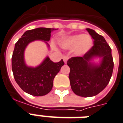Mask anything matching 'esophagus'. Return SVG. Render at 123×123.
Instances as JSON below:
<instances>
[{
  "mask_svg": "<svg viewBox=\"0 0 123 123\" xmlns=\"http://www.w3.org/2000/svg\"><path fill=\"white\" fill-rule=\"evenodd\" d=\"M62 59H63V61L64 62V63L66 64L67 61L68 59V56H67V55H64V56L62 57Z\"/></svg>",
  "mask_w": 123,
  "mask_h": 123,
  "instance_id": "obj_1",
  "label": "esophagus"
}]
</instances>
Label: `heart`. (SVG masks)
Here are the masks:
<instances>
[{"instance_id": "heart-1", "label": "heart", "mask_w": 123, "mask_h": 123, "mask_svg": "<svg viewBox=\"0 0 123 123\" xmlns=\"http://www.w3.org/2000/svg\"><path fill=\"white\" fill-rule=\"evenodd\" d=\"M61 46L66 49H74V52L78 55H82L90 49L93 45L92 38L87 35H76L69 36L61 42Z\"/></svg>"}]
</instances>
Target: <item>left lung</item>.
<instances>
[{"label": "left lung", "instance_id": "1", "mask_svg": "<svg viewBox=\"0 0 123 123\" xmlns=\"http://www.w3.org/2000/svg\"><path fill=\"white\" fill-rule=\"evenodd\" d=\"M86 30L94 40V45L83 57H74L68 61L70 68L69 78L72 90L84 97L97 95L106 87L112 76L114 62L111 49L102 36L92 29ZM96 57L99 64L93 63Z\"/></svg>", "mask_w": 123, "mask_h": 123}]
</instances>
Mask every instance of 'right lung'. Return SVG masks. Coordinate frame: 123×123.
I'll list each match as a JSON object with an SVG mask.
<instances>
[{
	"label": "right lung",
	"mask_w": 123,
	"mask_h": 123,
	"mask_svg": "<svg viewBox=\"0 0 123 123\" xmlns=\"http://www.w3.org/2000/svg\"><path fill=\"white\" fill-rule=\"evenodd\" d=\"M57 29L38 28L28 30L16 43L12 57V71L16 82L24 92L33 96L45 95L51 91L53 81L64 65L63 60L54 62L47 57L37 67L28 66L25 61V50L30 43L44 41L49 47L51 32Z\"/></svg>",
	"instance_id": "1"
}]
</instances>
